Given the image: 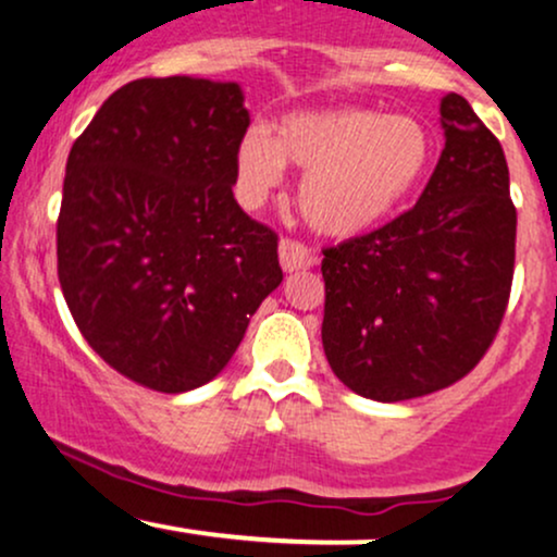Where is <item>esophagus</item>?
<instances>
[{
    "label": "esophagus",
    "instance_id": "obj_1",
    "mask_svg": "<svg viewBox=\"0 0 557 557\" xmlns=\"http://www.w3.org/2000/svg\"><path fill=\"white\" fill-rule=\"evenodd\" d=\"M280 264H283L285 272L309 270V267L317 264V253L306 243L283 238L280 240Z\"/></svg>",
    "mask_w": 557,
    "mask_h": 557
}]
</instances>
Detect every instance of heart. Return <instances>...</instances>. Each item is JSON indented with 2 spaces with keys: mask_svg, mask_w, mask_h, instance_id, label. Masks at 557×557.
Returning <instances> with one entry per match:
<instances>
[{
  "mask_svg": "<svg viewBox=\"0 0 557 557\" xmlns=\"http://www.w3.org/2000/svg\"><path fill=\"white\" fill-rule=\"evenodd\" d=\"M434 146L411 117L341 107L285 114L274 125H251L235 149V170L248 196H264L283 164L304 170L298 207L317 233L350 238L395 214L432 170Z\"/></svg>",
  "mask_w": 557,
  "mask_h": 557,
  "instance_id": "1",
  "label": "heart"
}]
</instances>
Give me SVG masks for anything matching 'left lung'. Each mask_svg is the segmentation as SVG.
Wrapping results in <instances>:
<instances>
[{
  "mask_svg": "<svg viewBox=\"0 0 557 557\" xmlns=\"http://www.w3.org/2000/svg\"><path fill=\"white\" fill-rule=\"evenodd\" d=\"M445 149L417 207L322 248V343L363 398L395 403L456 385L495 341L516 264V207L500 140L469 101L440 104Z\"/></svg>",
  "mask_w": 557,
  "mask_h": 557,
  "instance_id": "8db88e82",
  "label": "left lung"
}]
</instances>
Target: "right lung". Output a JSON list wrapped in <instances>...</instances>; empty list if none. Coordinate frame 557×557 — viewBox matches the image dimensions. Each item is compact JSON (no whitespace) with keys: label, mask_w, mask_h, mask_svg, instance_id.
<instances>
[{"label":"right lung","mask_w":557,"mask_h":557,"mask_svg":"<svg viewBox=\"0 0 557 557\" xmlns=\"http://www.w3.org/2000/svg\"><path fill=\"white\" fill-rule=\"evenodd\" d=\"M238 83L140 78L70 149L57 274L81 335L157 393L214 380L283 283L277 233L238 207Z\"/></svg>","instance_id":"right-lung-1"}]
</instances>
